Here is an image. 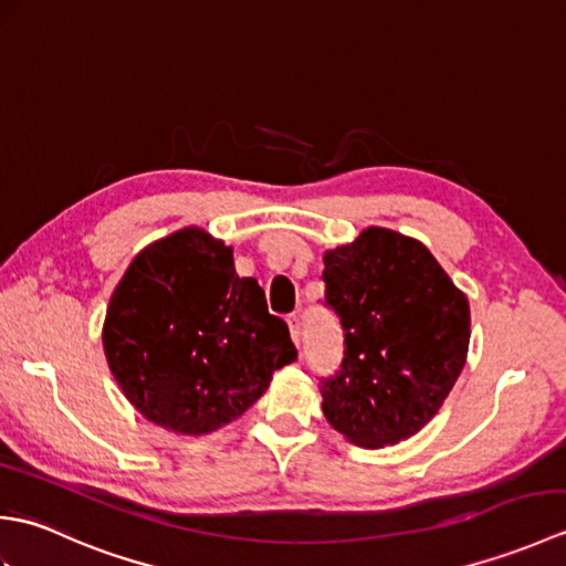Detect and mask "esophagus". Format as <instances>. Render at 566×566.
<instances>
[{
	"label": "esophagus",
	"mask_w": 566,
	"mask_h": 566,
	"mask_svg": "<svg viewBox=\"0 0 566 566\" xmlns=\"http://www.w3.org/2000/svg\"><path fill=\"white\" fill-rule=\"evenodd\" d=\"M286 323H290L292 340L298 345V340H302V321H298L296 314H292V316H286Z\"/></svg>",
	"instance_id": "34e87169"
}]
</instances>
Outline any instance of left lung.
<instances>
[{
	"mask_svg": "<svg viewBox=\"0 0 566 566\" xmlns=\"http://www.w3.org/2000/svg\"><path fill=\"white\" fill-rule=\"evenodd\" d=\"M323 284L345 345L321 377L323 416L359 448L411 438L464 367L467 296L423 243L377 226L323 255Z\"/></svg>",
	"mask_w": 566,
	"mask_h": 566,
	"instance_id": "1",
	"label": "left lung"
}]
</instances>
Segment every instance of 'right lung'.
Returning <instances> with one entry per match:
<instances>
[{
    "mask_svg": "<svg viewBox=\"0 0 566 566\" xmlns=\"http://www.w3.org/2000/svg\"><path fill=\"white\" fill-rule=\"evenodd\" d=\"M102 340L126 399L182 436L243 416L272 371L296 359L262 286L238 276L233 250L199 228L138 252L112 294Z\"/></svg>",
    "mask_w": 566,
    "mask_h": 566,
    "instance_id": "add662e5",
    "label": "right lung"
}]
</instances>
